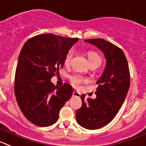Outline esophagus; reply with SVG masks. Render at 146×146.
<instances>
[{"instance_id": "esophagus-1", "label": "esophagus", "mask_w": 146, "mask_h": 146, "mask_svg": "<svg viewBox=\"0 0 146 146\" xmlns=\"http://www.w3.org/2000/svg\"><path fill=\"white\" fill-rule=\"evenodd\" d=\"M73 97H80L81 96V94L79 93L78 92H76V91H74V92H73Z\"/></svg>"}]
</instances>
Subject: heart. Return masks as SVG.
<instances>
[{"label":"heart","instance_id":"obj_1","mask_svg":"<svg viewBox=\"0 0 146 146\" xmlns=\"http://www.w3.org/2000/svg\"><path fill=\"white\" fill-rule=\"evenodd\" d=\"M73 54H74V50L73 49H70L67 54H65L64 58V64L65 66H69L71 62V60L73 59ZM88 59L90 63L92 62H99L101 64V59L99 55L93 51H90L88 52ZM69 80L70 84L74 87H78L82 84V83L87 82V79L84 78L83 76H80L78 74H73L70 76H69Z\"/></svg>","mask_w":146,"mask_h":146}]
</instances>
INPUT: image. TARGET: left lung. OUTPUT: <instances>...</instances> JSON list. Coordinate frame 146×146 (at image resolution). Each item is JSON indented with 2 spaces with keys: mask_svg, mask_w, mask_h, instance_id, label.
Segmentation results:
<instances>
[{
  "mask_svg": "<svg viewBox=\"0 0 146 146\" xmlns=\"http://www.w3.org/2000/svg\"><path fill=\"white\" fill-rule=\"evenodd\" d=\"M104 52L106 65L98 80L96 98L81 96L82 106L76 113V121L87 129H98L107 125L117 115L130 87V73L126 56L120 48L103 39L84 40Z\"/></svg>",
  "mask_w": 146,
  "mask_h": 146,
  "instance_id": "left-lung-1",
  "label": "left lung"
}]
</instances>
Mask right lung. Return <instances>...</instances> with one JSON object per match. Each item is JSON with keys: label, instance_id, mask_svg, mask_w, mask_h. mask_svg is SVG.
<instances>
[{"label": "right lung", "instance_id": "right-lung-1", "mask_svg": "<svg viewBox=\"0 0 146 146\" xmlns=\"http://www.w3.org/2000/svg\"><path fill=\"white\" fill-rule=\"evenodd\" d=\"M78 40L54 34L36 35L25 42L15 76V95L24 116L42 127L55 123L73 95L69 84L57 87L50 79L64 66L67 52Z\"/></svg>", "mask_w": 146, "mask_h": 146}]
</instances>
